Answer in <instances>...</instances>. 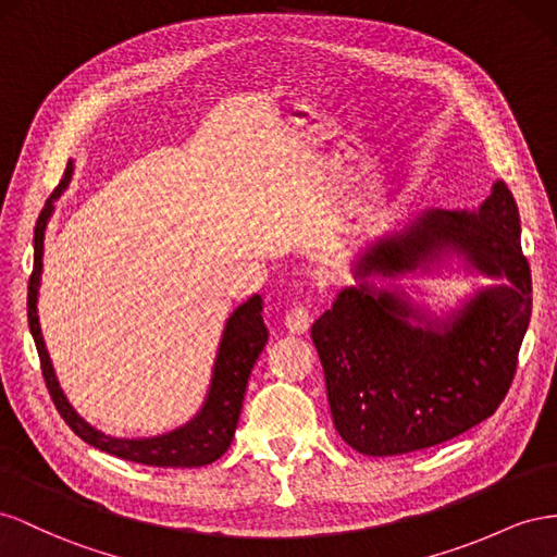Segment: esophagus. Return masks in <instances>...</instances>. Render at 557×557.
Listing matches in <instances>:
<instances>
[{
  "label": "esophagus",
  "mask_w": 557,
  "mask_h": 557,
  "mask_svg": "<svg viewBox=\"0 0 557 557\" xmlns=\"http://www.w3.org/2000/svg\"><path fill=\"white\" fill-rule=\"evenodd\" d=\"M310 324H312V310L308 306H294L287 312V320H284V326H287L289 333H296V336L308 333Z\"/></svg>",
  "instance_id": "obj_1"
}]
</instances>
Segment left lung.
Returning <instances> with one entry per match:
<instances>
[{"label": "left lung", "instance_id": "obj_1", "mask_svg": "<svg viewBox=\"0 0 557 557\" xmlns=\"http://www.w3.org/2000/svg\"><path fill=\"white\" fill-rule=\"evenodd\" d=\"M448 247L508 284L475 294L453 322L424 329L410 324L422 314L399 294L359 284L312 324L333 424L361 455H406L465 434L499 408L513 383L532 275L518 205L502 180L479 212L434 210L380 240L357 263V277L404 273Z\"/></svg>", "mask_w": 557, "mask_h": 557}]
</instances>
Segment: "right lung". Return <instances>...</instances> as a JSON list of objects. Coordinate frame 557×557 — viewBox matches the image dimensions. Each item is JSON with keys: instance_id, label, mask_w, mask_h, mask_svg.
<instances>
[{"instance_id": "add662e5", "label": "right lung", "mask_w": 557, "mask_h": 557, "mask_svg": "<svg viewBox=\"0 0 557 557\" xmlns=\"http://www.w3.org/2000/svg\"><path fill=\"white\" fill-rule=\"evenodd\" d=\"M72 177V163H67L65 177L60 180L51 198L46 200L44 210L37 219L35 226V265H32V275L27 284V322L29 333L35 338L39 361H41V375L44 383L49 387L51 399L60 412V418L67 422L72 432L90 443L92 448H100L109 455L128 459V462L149 465V467H205L214 462L224 455L231 446L237 420H240L243 399L247 389L249 373L257 363L261 349L268 341V329L263 324V300L261 296H251L247 304L237 308L231 320L226 322L224 338H221L214 375L208 401H205L198 418L188 424L174 429L170 434L153 436V438H114L104 436L98 429H92L88 422L76 416V410L67 404L65 394H62L49 352L41 338L39 317H37V294H39V280H41V253H44V231L49 224L53 212V200L60 198L62 188L67 186Z\"/></svg>"}]
</instances>
